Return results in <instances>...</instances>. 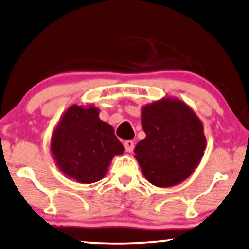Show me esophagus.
<instances>
[{
	"label": "esophagus",
	"mask_w": 249,
	"mask_h": 249,
	"mask_svg": "<svg viewBox=\"0 0 249 249\" xmlns=\"http://www.w3.org/2000/svg\"><path fill=\"white\" fill-rule=\"evenodd\" d=\"M124 146L125 151H127V153H131L133 148H135V143H133L132 140H125V142H124Z\"/></svg>",
	"instance_id": "esophagus-1"
}]
</instances>
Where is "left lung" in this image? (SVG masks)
I'll return each mask as SVG.
<instances>
[{"mask_svg":"<svg viewBox=\"0 0 249 249\" xmlns=\"http://www.w3.org/2000/svg\"><path fill=\"white\" fill-rule=\"evenodd\" d=\"M146 138L135 148L136 158L151 184L167 187L192 174L205 149L203 124L178 99H163L142 109Z\"/></svg>","mask_w":249,"mask_h":249,"instance_id":"obj_1","label":"left lung"}]
</instances>
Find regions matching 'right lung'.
<instances>
[{
    "mask_svg": "<svg viewBox=\"0 0 249 249\" xmlns=\"http://www.w3.org/2000/svg\"><path fill=\"white\" fill-rule=\"evenodd\" d=\"M50 149L60 171L83 184L102 179L114 155L124 151L113 128L99 119L98 107L76 104L57 124Z\"/></svg>",
    "mask_w": 249,
    "mask_h": 249,
    "instance_id": "obj_1",
    "label": "right lung"
}]
</instances>
